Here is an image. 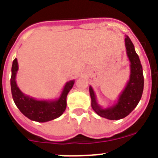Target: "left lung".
<instances>
[{"mask_svg":"<svg viewBox=\"0 0 158 158\" xmlns=\"http://www.w3.org/2000/svg\"><path fill=\"white\" fill-rule=\"evenodd\" d=\"M125 45L127 57L131 62L130 79L123 92L119 96L117 104L107 109H102L97 104L93 89L91 86L89 87L92 108L99 116L110 120H118L127 116L136 107L143 93V69L139 56L135 51L133 43L127 35L125 38Z\"/></svg>","mask_w":158,"mask_h":158,"instance_id":"1","label":"left lung"}]
</instances>
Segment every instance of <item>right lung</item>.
Returning a JSON list of instances; mask_svg holds the SVG:
<instances>
[{
	"instance_id": "right-lung-1",
	"label": "right lung",
	"mask_w": 158,
	"mask_h": 158,
	"mask_svg": "<svg viewBox=\"0 0 158 158\" xmlns=\"http://www.w3.org/2000/svg\"><path fill=\"white\" fill-rule=\"evenodd\" d=\"M19 70L18 61H13L11 69V92L15 105L27 118L39 123L51 121L61 116L66 108V97L72 88L75 81L71 80L66 83L61 97L56 101H37L32 97L24 95L17 86L15 77Z\"/></svg>"
}]
</instances>
